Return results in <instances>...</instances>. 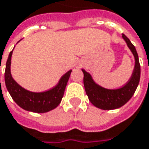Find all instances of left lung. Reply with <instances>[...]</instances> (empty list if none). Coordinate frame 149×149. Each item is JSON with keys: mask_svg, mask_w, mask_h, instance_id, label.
Here are the masks:
<instances>
[{"mask_svg": "<svg viewBox=\"0 0 149 149\" xmlns=\"http://www.w3.org/2000/svg\"><path fill=\"white\" fill-rule=\"evenodd\" d=\"M122 37L135 57V67L132 75L129 81L123 87L118 89L104 88L96 83L92 78V75L86 70L82 69L86 93L88 96L90 102L94 106L102 110H114L125 104L134 95L139 84L141 66L136 49L130 42V40L124 34H123Z\"/></svg>", "mask_w": 149, "mask_h": 149, "instance_id": "obj_1", "label": "left lung"}]
</instances>
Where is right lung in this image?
<instances>
[{"label":"right lung","mask_w":149,"mask_h":149,"mask_svg":"<svg viewBox=\"0 0 149 149\" xmlns=\"http://www.w3.org/2000/svg\"><path fill=\"white\" fill-rule=\"evenodd\" d=\"M13 50L9 53L5 69V83L13 100L22 109L36 113L48 112L57 107L63 97L66 86L72 70L68 71L62 76L57 85L48 91L42 93L28 91L19 86L12 77L11 57Z\"/></svg>","instance_id":"right-lung-1"}]
</instances>
